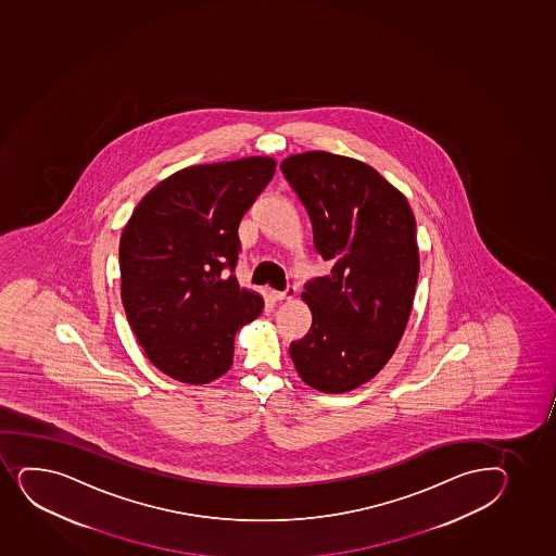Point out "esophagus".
Here are the masks:
<instances>
[{
  "mask_svg": "<svg viewBox=\"0 0 556 556\" xmlns=\"http://www.w3.org/2000/svg\"><path fill=\"white\" fill-rule=\"evenodd\" d=\"M269 298L274 299V301H285V299H293L295 298V287H288L285 292H277V290H271L269 292Z\"/></svg>",
  "mask_w": 556,
  "mask_h": 556,
  "instance_id": "34e87169",
  "label": "esophagus"
}]
</instances>
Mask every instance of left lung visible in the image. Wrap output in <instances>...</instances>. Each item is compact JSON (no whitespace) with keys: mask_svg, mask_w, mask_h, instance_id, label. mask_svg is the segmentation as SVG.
I'll use <instances>...</instances> for the list:
<instances>
[{"mask_svg":"<svg viewBox=\"0 0 556 556\" xmlns=\"http://www.w3.org/2000/svg\"><path fill=\"white\" fill-rule=\"evenodd\" d=\"M281 170L311 216L316 251L332 269L306 282L312 327L292 341L299 377L346 393L377 377L412 314L417 226L406 197L382 174L345 155L305 152Z\"/></svg>","mask_w":556,"mask_h":556,"instance_id":"obj_1","label":"left lung"}]
</instances>
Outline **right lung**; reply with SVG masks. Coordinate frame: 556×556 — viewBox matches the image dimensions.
<instances>
[{
	"label": "right lung",
	"mask_w": 556,
	"mask_h": 556,
	"mask_svg": "<svg viewBox=\"0 0 556 556\" xmlns=\"http://www.w3.org/2000/svg\"><path fill=\"white\" fill-rule=\"evenodd\" d=\"M274 173V157L263 155L184 168L157 184L123 229L126 317L147 358L178 382L222 377L235 334L263 312V298L240 288L233 271L240 220Z\"/></svg>",
	"instance_id": "right-lung-1"
}]
</instances>
